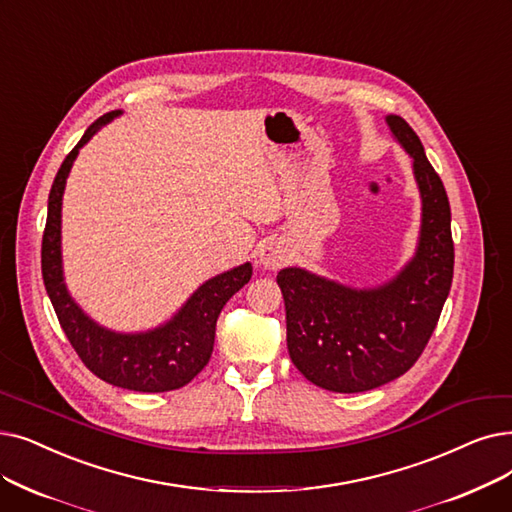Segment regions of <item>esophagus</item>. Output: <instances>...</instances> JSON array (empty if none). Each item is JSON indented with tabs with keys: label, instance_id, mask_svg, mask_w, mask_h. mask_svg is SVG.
Returning a JSON list of instances; mask_svg holds the SVG:
<instances>
[{
	"label": "esophagus",
	"instance_id": "obj_1",
	"mask_svg": "<svg viewBox=\"0 0 512 512\" xmlns=\"http://www.w3.org/2000/svg\"><path fill=\"white\" fill-rule=\"evenodd\" d=\"M286 259H288V249L280 240H265L257 251V261H259V265H263L265 270L282 268Z\"/></svg>",
	"mask_w": 512,
	"mask_h": 512
}]
</instances>
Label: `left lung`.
Instances as JSON below:
<instances>
[{
  "instance_id": "8db88e82",
  "label": "left lung",
  "mask_w": 512,
  "mask_h": 512,
  "mask_svg": "<svg viewBox=\"0 0 512 512\" xmlns=\"http://www.w3.org/2000/svg\"><path fill=\"white\" fill-rule=\"evenodd\" d=\"M412 159L420 192V232L412 259L391 280L355 288L303 268L278 272L286 307V345L309 383L360 393L408 372L427 347L454 274L452 213L446 188L414 129L385 117Z\"/></svg>"
}]
</instances>
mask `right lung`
I'll return each mask as SVG.
<instances>
[{"instance_id":"add662e5","label":"right lung","mask_w":512,"mask_h":512,"mask_svg":"<svg viewBox=\"0 0 512 512\" xmlns=\"http://www.w3.org/2000/svg\"><path fill=\"white\" fill-rule=\"evenodd\" d=\"M123 110L94 121L60 165L48 198V221L41 242V274L66 339L98 379L129 391L161 393L188 385L213 353L221 309L253 276L247 261L203 282L175 314L144 332H117L92 320L71 297L62 270V194L79 150Z\"/></svg>"}]
</instances>
